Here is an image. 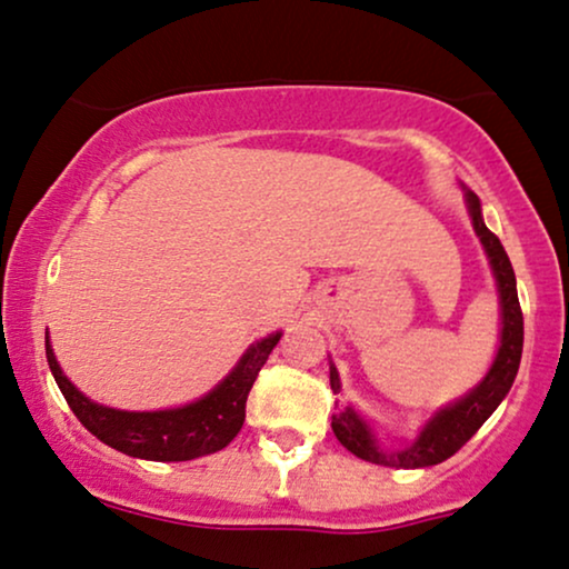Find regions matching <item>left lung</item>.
<instances>
[{"label":"left lung","mask_w":569,"mask_h":569,"mask_svg":"<svg viewBox=\"0 0 569 569\" xmlns=\"http://www.w3.org/2000/svg\"><path fill=\"white\" fill-rule=\"evenodd\" d=\"M466 204H469V216L477 231L479 242H482L487 258H490L492 273H496L498 296H500V346L492 362L490 372L482 378L477 389H471L463 399L452 402L445 410H439L418 439L402 450H383L378 445L376 433H372L367 420H362L351 407H343L332 416V431H336L338 442L346 450L353 452L357 458L367 463L391 466V469H426V466H437L463 447L469 439L482 429L487 418L496 412V407L503 402L509 393L513 378H517L519 362H522V343H525V319L519 309L517 298V277H513L511 260L506 256L500 239L485 226L482 204L473 191H466ZM330 386L332 391H340V376L336 365L330 362Z\"/></svg>","instance_id":"left-lung-1"}]
</instances>
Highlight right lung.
Returning <instances> with one entry per match:
<instances>
[{
  "mask_svg": "<svg viewBox=\"0 0 569 569\" xmlns=\"http://www.w3.org/2000/svg\"><path fill=\"white\" fill-rule=\"evenodd\" d=\"M282 332L258 340L242 353L237 367L210 393L197 402L172 407L157 412H127L90 402L77 386L60 370L50 338L44 336L47 365L56 378L60 393L69 402L71 412L79 418L92 437L124 452V456L143 460H193L223 450L237 437L244 423L247 393L256 383L260 367L266 365L273 346Z\"/></svg>",
  "mask_w": 569,
  "mask_h": 569,
  "instance_id": "right-lung-1",
  "label": "right lung"
}]
</instances>
